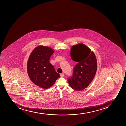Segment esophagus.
I'll use <instances>...</instances> for the list:
<instances>
[{
    "label": "esophagus",
    "mask_w": 126,
    "mask_h": 126,
    "mask_svg": "<svg viewBox=\"0 0 126 126\" xmlns=\"http://www.w3.org/2000/svg\"><path fill=\"white\" fill-rule=\"evenodd\" d=\"M60 76L61 77H63L64 76V74L63 73H61L60 74Z\"/></svg>",
    "instance_id": "34e87169"
}]
</instances>
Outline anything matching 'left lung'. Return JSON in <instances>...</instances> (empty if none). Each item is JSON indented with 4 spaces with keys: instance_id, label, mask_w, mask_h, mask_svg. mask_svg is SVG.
<instances>
[{
    "instance_id": "left-lung-1",
    "label": "left lung",
    "mask_w": 126,
    "mask_h": 126,
    "mask_svg": "<svg viewBox=\"0 0 126 126\" xmlns=\"http://www.w3.org/2000/svg\"><path fill=\"white\" fill-rule=\"evenodd\" d=\"M70 54L72 60L78 63L68 81L72 89L80 91L86 89L95 77L97 69L96 57L94 52L82 43L73 46Z\"/></svg>"
}]
</instances>
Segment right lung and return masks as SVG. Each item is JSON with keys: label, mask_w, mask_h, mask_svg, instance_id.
I'll return each mask as SVG.
<instances>
[{"label": "right lung", "mask_w": 126, "mask_h": 126, "mask_svg": "<svg viewBox=\"0 0 126 126\" xmlns=\"http://www.w3.org/2000/svg\"><path fill=\"white\" fill-rule=\"evenodd\" d=\"M54 52L49 47L39 46L32 50L28 60L27 70L30 79L35 85L46 89L53 86L60 77L49 62Z\"/></svg>", "instance_id": "add662e5"}]
</instances>
